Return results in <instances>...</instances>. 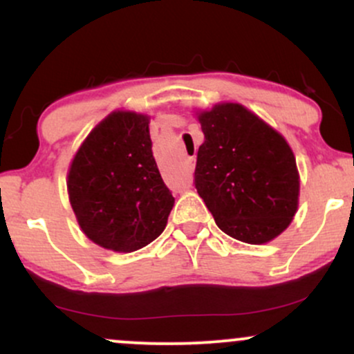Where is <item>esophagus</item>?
Wrapping results in <instances>:
<instances>
[{"label":"esophagus","instance_id":"1","mask_svg":"<svg viewBox=\"0 0 354 354\" xmlns=\"http://www.w3.org/2000/svg\"><path fill=\"white\" fill-rule=\"evenodd\" d=\"M191 161H193V158H189V163H191Z\"/></svg>","mask_w":354,"mask_h":354}]
</instances>
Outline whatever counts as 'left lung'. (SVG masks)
Wrapping results in <instances>:
<instances>
[{
  "label": "left lung",
  "mask_w": 354,
  "mask_h": 354,
  "mask_svg": "<svg viewBox=\"0 0 354 354\" xmlns=\"http://www.w3.org/2000/svg\"><path fill=\"white\" fill-rule=\"evenodd\" d=\"M198 120L205 143L194 186L218 228L250 245L271 241L298 208L299 176L290 145L236 103L216 104Z\"/></svg>",
  "instance_id": "left-lung-1"
}]
</instances>
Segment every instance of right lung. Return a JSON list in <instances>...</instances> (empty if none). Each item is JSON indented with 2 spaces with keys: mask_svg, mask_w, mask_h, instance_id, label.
<instances>
[{
  "mask_svg": "<svg viewBox=\"0 0 354 354\" xmlns=\"http://www.w3.org/2000/svg\"><path fill=\"white\" fill-rule=\"evenodd\" d=\"M145 115L115 111L89 133L68 173L81 230L96 245L136 251L156 239L174 198L154 161Z\"/></svg>",
  "mask_w": 354,
  "mask_h": 354,
  "instance_id": "add662e5",
  "label": "right lung"
}]
</instances>
